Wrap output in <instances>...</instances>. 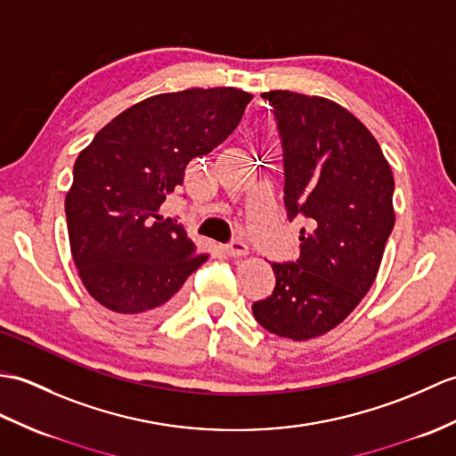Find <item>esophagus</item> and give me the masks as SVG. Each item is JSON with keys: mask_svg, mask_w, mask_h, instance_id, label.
Instances as JSON below:
<instances>
[{"mask_svg": "<svg viewBox=\"0 0 456 456\" xmlns=\"http://www.w3.org/2000/svg\"><path fill=\"white\" fill-rule=\"evenodd\" d=\"M224 252L227 254V256H231V258H240V256H247L248 247L245 245V242L235 240V242H231V245L224 247Z\"/></svg>", "mask_w": 456, "mask_h": 456, "instance_id": "34e87169", "label": "esophagus"}]
</instances>
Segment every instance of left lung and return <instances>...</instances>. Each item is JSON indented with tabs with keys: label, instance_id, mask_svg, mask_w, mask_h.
<instances>
[{
	"label": "left lung",
	"instance_id": "1",
	"mask_svg": "<svg viewBox=\"0 0 456 456\" xmlns=\"http://www.w3.org/2000/svg\"><path fill=\"white\" fill-rule=\"evenodd\" d=\"M283 145L285 208L305 221L301 258L272 264L276 288L252 305L268 332L293 342L330 332L377 278L395 227V176L365 124L330 99L268 91Z\"/></svg>",
	"mask_w": 456,
	"mask_h": 456
}]
</instances>
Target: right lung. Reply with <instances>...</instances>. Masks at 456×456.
<instances>
[{"label":"right lung","instance_id":"right-lung-1","mask_svg":"<svg viewBox=\"0 0 456 456\" xmlns=\"http://www.w3.org/2000/svg\"><path fill=\"white\" fill-rule=\"evenodd\" d=\"M252 94L237 87L153 94L112 118L77 155L66 194L71 258L91 297L128 321L175 309L209 254L159 214L194 157L237 128Z\"/></svg>","mask_w":456,"mask_h":456}]
</instances>
